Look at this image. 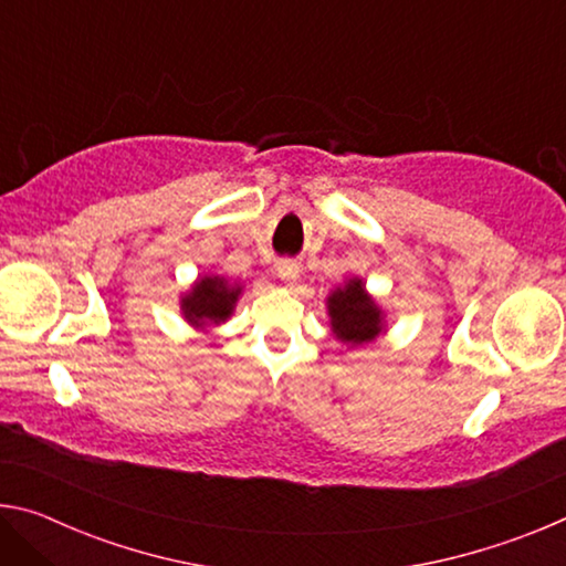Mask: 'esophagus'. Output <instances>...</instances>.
I'll use <instances>...</instances> for the list:
<instances>
[{"label":"esophagus","instance_id":"obj_1","mask_svg":"<svg viewBox=\"0 0 566 566\" xmlns=\"http://www.w3.org/2000/svg\"><path fill=\"white\" fill-rule=\"evenodd\" d=\"M276 276H280L284 284H294L296 280H300V264H296L294 260L276 262Z\"/></svg>","mask_w":566,"mask_h":566}]
</instances>
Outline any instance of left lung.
Listing matches in <instances>:
<instances>
[{
    "instance_id": "left-lung-1",
    "label": "left lung",
    "mask_w": 566,
    "mask_h": 566,
    "mask_svg": "<svg viewBox=\"0 0 566 566\" xmlns=\"http://www.w3.org/2000/svg\"><path fill=\"white\" fill-rule=\"evenodd\" d=\"M327 314L332 334L347 344V349L364 347L387 334V314L359 276H349L327 296Z\"/></svg>"
}]
</instances>
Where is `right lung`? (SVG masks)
<instances>
[{
  "instance_id": "right-lung-1",
  "label": "right lung",
  "mask_w": 566,
  "mask_h": 566,
  "mask_svg": "<svg viewBox=\"0 0 566 566\" xmlns=\"http://www.w3.org/2000/svg\"><path fill=\"white\" fill-rule=\"evenodd\" d=\"M244 286L222 274H205L195 280L191 290L181 294L179 310L195 329H209L224 324L234 314V306Z\"/></svg>"
}]
</instances>
